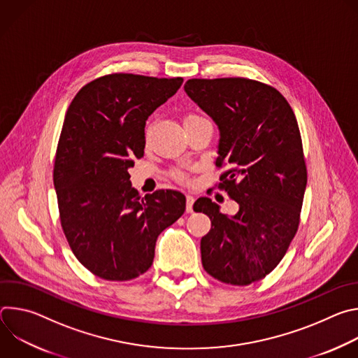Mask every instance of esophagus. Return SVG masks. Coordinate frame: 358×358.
Listing matches in <instances>:
<instances>
[{"label":"esophagus","mask_w":358,"mask_h":358,"mask_svg":"<svg viewBox=\"0 0 358 358\" xmlns=\"http://www.w3.org/2000/svg\"><path fill=\"white\" fill-rule=\"evenodd\" d=\"M194 196L192 195H187V207H185V211L187 213H192V206H194Z\"/></svg>","instance_id":"esophagus-1"}]
</instances>
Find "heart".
I'll list each match as a JSON object with an SVG mask.
<instances>
[{
    "instance_id": "heart-1",
    "label": "heart",
    "mask_w": 358,
    "mask_h": 358,
    "mask_svg": "<svg viewBox=\"0 0 358 358\" xmlns=\"http://www.w3.org/2000/svg\"><path fill=\"white\" fill-rule=\"evenodd\" d=\"M199 119H201V117H198V116H188V117L185 119V123L195 122V120H199ZM174 178L178 180V181H181V182H185V181H187V177H185L184 171H181V170H176V171H174Z\"/></svg>"
}]
</instances>
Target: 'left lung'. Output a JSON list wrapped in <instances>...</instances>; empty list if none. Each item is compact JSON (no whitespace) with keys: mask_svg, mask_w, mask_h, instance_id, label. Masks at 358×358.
Listing matches in <instances>:
<instances>
[{"mask_svg":"<svg viewBox=\"0 0 358 358\" xmlns=\"http://www.w3.org/2000/svg\"><path fill=\"white\" fill-rule=\"evenodd\" d=\"M184 90L218 126L215 166L229 167L220 185L239 207L225 215L208 196L195 201L211 220L202 266L224 283L250 285L278 266L299 227L308 171L297 120L275 87L257 80L189 79Z\"/></svg>","mask_w":358,"mask_h":358,"instance_id":"8db88e82","label":"left lung"}]
</instances>
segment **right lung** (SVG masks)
Returning <instances> with one entry per match:
<instances>
[{"instance_id": "right-lung-1", "label": "right lung", "mask_w": 358, "mask_h": 358, "mask_svg": "<svg viewBox=\"0 0 358 358\" xmlns=\"http://www.w3.org/2000/svg\"><path fill=\"white\" fill-rule=\"evenodd\" d=\"M181 85L182 78L101 76L66 112L54 167L61 224L78 261L101 279L144 273L157 236L185 211L180 191L141 196L129 174L144 155L145 120Z\"/></svg>"}]
</instances>
